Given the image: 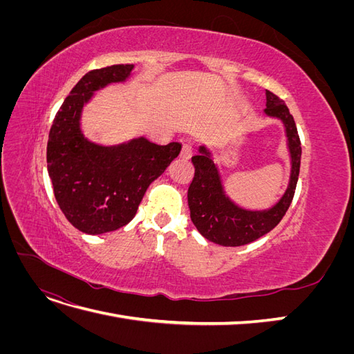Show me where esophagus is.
<instances>
[{"mask_svg": "<svg viewBox=\"0 0 354 354\" xmlns=\"http://www.w3.org/2000/svg\"><path fill=\"white\" fill-rule=\"evenodd\" d=\"M192 152H194V147H192V145L189 143H185L183 147H181V152H180V156L183 159H190L192 156Z\"/></svg>", "mask_w": 354, "mask_h": 354, "instance_id": "esophagus-1", "label": "esophagus"}]
</instances>
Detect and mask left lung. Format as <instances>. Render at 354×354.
Masks as SVG:
<instances>
[{
  "label": "left lung",
  "mask_w": 354,
  "mask_h": 354,
  "mask_svg": "<svg viewBox=\"0 0 354 354\" xmlns=\"http://www.w3.org/2000/svg\"><path fill=\"white\" fill-rule=\"evenodd\" d=\"M264 113L277 118L285 128L286 146L291 158V174L285 194L272 208L252 211L234 203L226 194L217 164L207 146H199V153L192 158L195 177L187 192L190 218L203 238L223 246H241L254 242L274 229L291 205L297 187L301 143L292 115L286 104L272 91L266 90Z\"/></svg>",
  "instance_id": "8db88e82"
}]
</instances>
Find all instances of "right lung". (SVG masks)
I'll return each mask as SVG.
<instances>
[{
    "instance_id": "add662e5",
    "label": "right lung",
    "mask_w": 354,
    "mask_h": 354,
    "mask_svg": "<svg viewBox=\"0 0 354 354\" xmlns=\"http://www.w3.org/2000/svg\"><path fill=\"white\" fill-rule=\"evenodd\" d=\"M133 69L134 65H113L85 73L51 125L47 169L53 190L62 212L82 233L102 234L130 223L149 185L181 151L177 142L160 146L143 136L112 146L84 136V106L95 91L125 82Z\"/></svg>"
}]
</instances>
